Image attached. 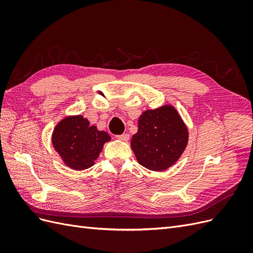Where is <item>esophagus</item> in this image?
Instances as JSON below:
<instances>
[{"label": "esophagus", "mask_w": 253, "mask_h": 253, "mask_svg": "<svg viewBox=\"0 0 253 253\" xmlns=\"http://www.w3.org/2000/svg\"><path fill=\"white\" fill-rule=\"evenodd\" d=\"M117 138L121 141H127L129 139V135L128 134H122V135H118Z\"/></svg>", "instance_id": "34e87169"}]
</instances>
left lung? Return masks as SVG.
I'll use <instances>...</instances> for the list:
<instances>
[{
	"label": "left lung",
	"mask_w": 253,
	"mask_h": 253,
	"mask_svg": "<svg viewBox=\"0 0 253 253\" xmlns=\"http://www.w3.org/2000/svg\"><path fill=\"white\" fill-rule=\"evenodd\" d=\"M189 141V131L172 104L145 110L138 119V131L131 147L142 167L155 172L169 169L180 158Z\"/></svg>",
	"instance_id": "obj_1"
}]
</instances>
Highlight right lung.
<instances>
[{
    "instance_id": "add662e5",
    "label": "right lung",
    "mask_w": 253,
    "mask_h": 253,
    "mask_svg": "<svg viewBox=\"0 0 253 253\" xmlns=\"http://www.w3.org/2000/svg\"><path fill=\"white\" fill-rule=\"evenodd\" d=\"M111 136L99 131L82 115H68L53 128L51 143L63 164L72 170L82 171L94 166Z\"/></svg>"
}]
</instances>
